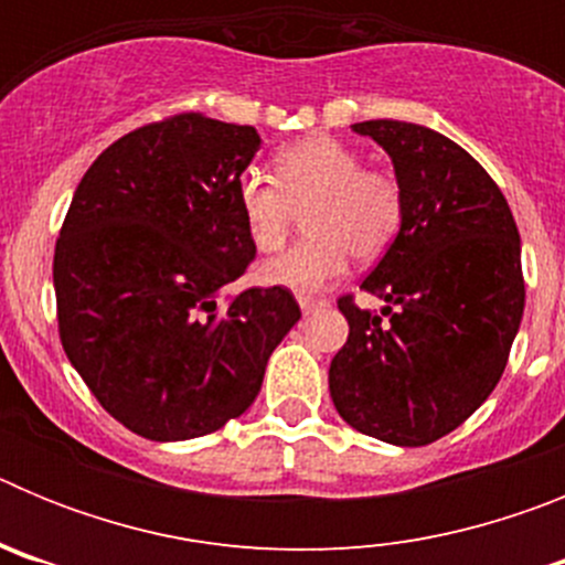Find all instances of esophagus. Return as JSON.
I'll return each mask as SVG.
<instances>
[{"label": "esophagus", "instance_id": "esophagus-1", "mask_svg": "<svg viewBox=\"0 0 565 565\" xmlns=\"http://www.w3.org/2000/svg\"><path fill=\"white\" fill-rule=\"evenodd\" d=\"M328 299H317V297H299V308H302V313H313L319 311V308H326Z\"/></svg>", "mask_w": 565, "mask_h": 565}]
</instances>
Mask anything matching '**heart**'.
Listing matches in <instances>:
<instances>
[{
    "mask_svg": "<svg viewBox=\"0 0 565 565\" xmlns=\"http://www.w3.org/2000/svg\"><path fill=\"white\" fill-rule=\"evenodd\" d=\"M237 206L259 252H277L299 212L308 237L268 259L259 277L297 294H317L348 266V254L373 263L404 226V186L391 169L364 167L348 143L313 135L274 154V178L248 169L237 181Z\"/></svg>",
    "mask_w": 565,
    "mask_h": 565,
    "instance_id": "obj_1",
    "label": "heart"
}]
</instances>
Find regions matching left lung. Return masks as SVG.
Instances as JSON below:
<instances>
[{
	"mask_svg": "<svg viewBox=\"0 0 565 565\" xmlns=\"http://www.w3.org/2000/svg\"><path fill=\"white\" fill-rule=\"evenodd\" d=\"M393 158L404 226L362 282L387 306L337 299L351 333L328 384L353 430L424 447L461 427L495 391L521 328V234L487 169L418 124H353Z\"/></svg>",
	"mask_w": 565,
	"mask_h": 565,
	"instance_id": "8db88e82",
	"label": "left lung"
}]
</instances>
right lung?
I'll list each match as a JSON object with an SVG mask.
<instances>
[{"label": "right lung", "mask_w": 565, "mask_h": 565, "mask_svg": "<svg viewBox=\"0 0 565 565\" xmlns=\"http://www.w3.org/2000/svg\"><path fill=\"white\" fill-rule=\"evenodd\" d=\"M254 127L178 113L143 124L84 172L53 254L58 337L104 411L152 441L221 430L257 398L297 326L288 288H246L254 263L237 181Z\"/></svg>", "instance_id": "1"}]
</instances>
